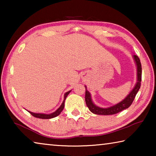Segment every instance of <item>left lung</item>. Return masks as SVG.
<instances>
[{"label":"left lung","instance_id":"8db88e82","mask_svg":"<svg viewBox=\"0 0 156 156\" xmlns=\"http://www.w3.org/2000/svg\"><path fill=\"white\" fill-rule=\"evenodd\" d=\"M133 59L135 60L136 64L137 66V83L136 84L134 88L132 89L131 91L127 95L125 99L122 101L120 102L119 103L116 104L113 106H112L108 108H101L96 106L92 102L91 94L87 90V87L85 86V102L86 105L89 109L91 111L92 113L98 115H113L115 113L122 112V110L127 109L128 107L131 106V105L133 102L134 98L136 96L137 93L139 91L141 85V80H142V66L140 63V60L138 56L133 55Z\"/></svg>","mask_w":156,"mask_h":156}]
</instances>
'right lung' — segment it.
Here are the masks:
<instances>
[{"label":"right lung","instance_id":"obj_1","mask_svg":"<svg viewBox=\"0 0 156 156\" xmlns=\"http://www.w3.org/2000/svg\"><path fill=\"white\" fill-rule=\"evenodd\" d=\"M71 91H69L67 92H66L65 94V96H64V100H63L62 105H60V107L58 109L56 112H54V113H50V114H44V113H33V112H30L31 115H32L34 117H36V118H41V119H50V118H55L56 117V116L58 115L60 113H61L62 111L64 109V107H65V99L67 96H68V94L70 93Z\"/></svg>","mask_w":156,"mask_h":156}]
</instances>
